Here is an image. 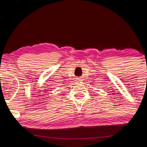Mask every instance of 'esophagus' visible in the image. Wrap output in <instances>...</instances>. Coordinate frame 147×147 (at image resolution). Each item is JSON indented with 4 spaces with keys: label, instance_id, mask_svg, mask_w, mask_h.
I'll use <instances>...</instances> for the list:
<instances>
[{
    "label": "esophagus",
    "instance_id": "esophagus-1",
    "mask_svg": "<svg viewBox=\"0 0 147 147\" xmlns=\"http://www.w3.org/2000/svg\"><path fill=\"white\" fill-rule=\"evenodd\" d=\"M82 81V78H76V81H78V82H80V81Z\"/></svg>",
    "mask_w": 147,
    "mask_h": 147
}]
</instances>
